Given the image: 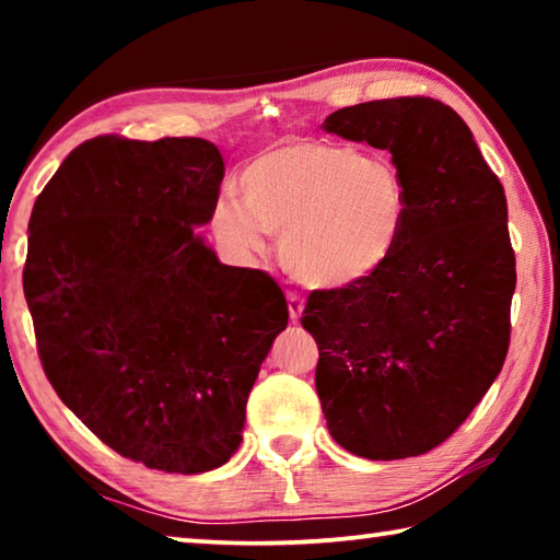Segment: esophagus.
Instances as JSON below:
<instances>
[{
    "label": "esophagus",
    "instance_id": "esophagus-1",
    "mask_svg": "<svg viewBox=\"0 0 560 560\" xmlns=\"http://www.w3.org/2000/svg\"><path fill=\"white\" fill-rule=\"evenodd\" d=\"M287 301H289V316H291V320H299L301 314H303V299L299 296V293L289 291L287 293Z\"/></svg>",
    "mask_w": 560,
    "mask_h": 560
}]
</instances>
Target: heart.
<instances>
[{"instance_id": "b5f03b06", "label": "heart", "mask_w": 560, "mask_h": 560, "mask_svg": "<svg viewBox=\"0 0 560 560\" xmlns=\"http://www.w3.org/2000/svg\"><path fill=\"white\" fill-rule=\"evenodd\" d=\"M242 206L222 197L217 240L236 254L279 236L283 269L303 287L340 289L371 277L402 234L407 189L385 158L326 140H289L252 158L236 179Z\"/></svg>"}]
</instances>
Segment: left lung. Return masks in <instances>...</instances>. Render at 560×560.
Masks as SVG:
<instances>
[{"instance_id": "1", "label": "left lung", "mask_w": 560, "mask_h": 560, "mask_svg": "<svg viewBox=\"0 0 560 560\" xmlns=\"http://www.w3.org/2000/svg\"><path fill=\"white\" fill-rule=\"evenodd\" d=\"M324 128L390 150L407 214L381 269L303 308L320 407L358 457H417L452 438L504 365L516 289L504 187L442 101L358 103Z\"/></svg>"}]
</instances>
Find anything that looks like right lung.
<instances>
[{
	"mask_svg": "<svg viewBox=\"0 0 560 560\" xmlns=\"http://www.w3.org/2000/svg\"><path fill=\"white\" fill-rule=\"evenodd\" d=\"M224 177L202 138H91L36 197L24 264L36 350L63 405L170 474L230 462L246 397L289 324L267 271L220 264L197 226Z\"/></svg>",
	"mask_w": 560,
	"mask_h": 560,
	"instance_id": "add662e5",
	"label": "right lung"
}]
</instances>
